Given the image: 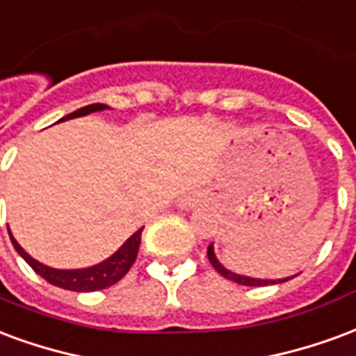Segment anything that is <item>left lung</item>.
I'll list each match as a JSON object with an SVG mask.
<instances>
[{
  "label": "left lung",
  "instance_id": "left-lung-1",
  "mask_svg": "<svg viewBox=\"0 0 356 356\" xmlns=\"http://www.w3.org/2000/svg\"><path fill=\"white\" fill-rule=\"evenodd\" d=\"M207 256H209V261L212 264V267L216 269L218 273L225 277V279H232L237 284H245V286H266V284H277V282H284L288 279H279V281H261V279H250V277H243V275H235L232 271H227L220 261L216 260V256H214V248L212 245H209V250H207ZM292 279V277H290Z\"/></svg>",
  "mask_w": 356,
  "mask_h": 356
}]
</instances>
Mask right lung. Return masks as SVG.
Instances as JSON below:
<instances>
[{
  "label": "right lung",
  "mask_w": 356,
  "mask_h": 356,
  "mask_svg": "<svg viewBox=\"0 0 356 356\" xmlns=\"http://www.w3.org/2000/svg\"><path fill=\"white\" fill-rule=\"evenodd\" d=\"M108 106L106 104H90V106H85V108H79L74 113H70L64 119H74L81 118V115H87V113H92V111H102L106 110ZM144 229V227H142ZM142 229L134 233L127 243H124L118 252L110 256L108 260H104L102 264L98 266L87 267V269H53V267H47L40 261H35L30 256V254L24 252V248L18 245L15 237L11 235V243L22 258L26 260V264L32 267L33 271L38 275H41L47 282H51L54 286L64 288V290H74V292H95V290H104V288L115 284L118 281H121L124 275L129 273V269L132 267L136 256H138L140 248V238H142Z\"/></svg>",
  "instance_id": "add662e5"
}]
</instances>
